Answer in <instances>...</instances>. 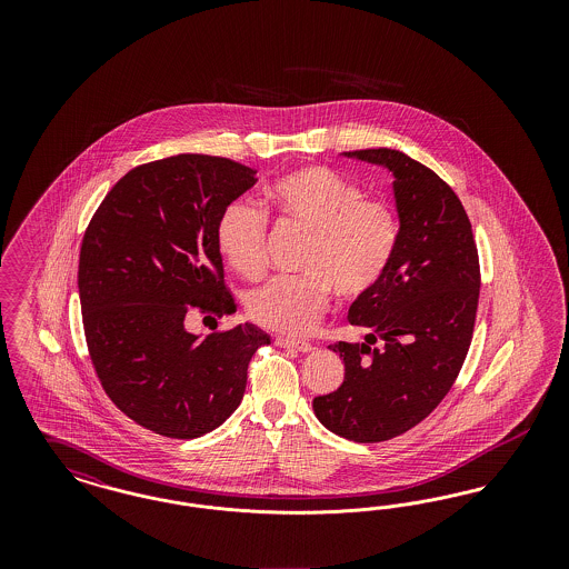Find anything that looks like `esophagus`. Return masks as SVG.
Masks as SVG:
<instances>
[{"label": "esophagus", "instance_id": "34e87169", "mask_svg": "<svg viewBox=\"0 0 569 569\" xmlns=\"http://www.w3.org/2000/svg\"><path fill=\"white\" fill-rule=\"evenodd\" d=\"M274 343L279 346V348H290V350H298V352L307 353L313 350V346L311 343H307V341H300V339H292V337H277L274 339Z\"/></svg>", "mask_w": 569, "mask_h": 569}]
</instances>
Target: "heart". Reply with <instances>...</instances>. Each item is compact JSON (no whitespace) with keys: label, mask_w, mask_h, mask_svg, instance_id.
Returning <instances> with one entry per match:
<instances>
[{"label":"heart","mask_w":569,"mask_h":569,"mask_svg":"<svg viewBox=\"0 0 569 569\" xmlns=\"http://www.w3.org/2000/svg\"><path fill=\"white\" fill-rule=\"evenodd\" d=\"M267 207L286 226L309 232L300 277H274L244 297L251 320L272 330L309 332L332 290L343 298L369 295L390 269L399 247V219L379 198L325 166L277 179ZM267 216L249 202H230L217 219V249L226 264L253 279L267 267Z\"/></svg>","instance_id":"1"}]
</instances>
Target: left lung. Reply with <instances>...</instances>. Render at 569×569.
<instances>
[{
    "label": "left lung",
    "instance_id": "left-lung-1",
    "mask_svg": "<svg viewBox=\"0 0 569 569\" xmlns=\"http://www.w3.org/2000/svg\"><path fill=\"white\" fill-rule=\"evenodd\" d=\"M343 156L392 174L399 247L386 277L350 307L365 341L328 346L346 378L313 411L328 431L376 443L413 429L452 388L471 343L480 264L459 196L431 168L383 147Z\"/></svg>",
    "mask_w": 569,
    "mask_h": 569
}]
</instances>
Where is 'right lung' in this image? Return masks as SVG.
I'll use <instances>...</instances> for the list:
<instances>
[{"instance_id": "1", "label": "right lung", "mask_w": 569, "mask_h": 569, "mask_svg": "<svg viewBox=\"0 0 569 569\" xmlns=\"http://www.w3.org/2000/svg\"><path fill=\"white\" fill-rule=\"evenodd\" d=\"M256 181L249 166L200 153L142 163L87 226L79 297L89 356L110 401L153 433H211L241 406L251 356L271 343L249 322L207 339L186 328L191 311H237L217 219Z\"/></svg>"}]
</instances>
